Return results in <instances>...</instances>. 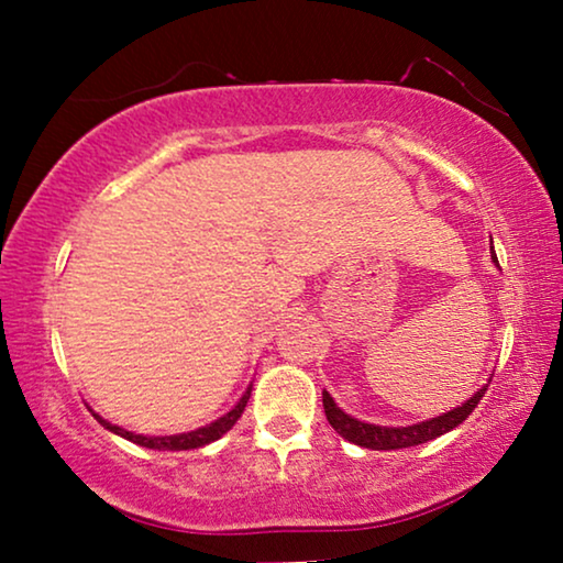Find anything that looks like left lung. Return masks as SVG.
<instances>
[{
  "instance_id": "1",
  "label": "left lung",
  "mask_w": 563,
  "mask_h": 563,
  "mask_svg": "<svg viewBox=\"0 0 563 563\" xmlns=\"http://www.w3.org/2000/svg\"><path fill=\"white\" fill-rule=\"evenodd\" d=\"M492 258H495V264H497L495 253H492ZM487 387H482L461 407H453L451 412H443V415H438V418H430L426 422H418V426H407V428L372 426V422L351 418L349 412H343L341 407L335 405V399L330 397L328 391H322V407H325V418L330 426H333L335 433L343 435L345 441L356 443V445H361V449H372V451H397V449H410V445L428 443V441H433V438L449 433V430L461 426V422H464L468 415L474 412V407L479 405V399L484 397Z\"/></svg>"
}]
</instances>
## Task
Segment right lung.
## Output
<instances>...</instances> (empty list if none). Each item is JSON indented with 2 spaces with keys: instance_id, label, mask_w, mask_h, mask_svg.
Here are the masks:
<instances>
[{
  "instance_id": "right-lung-1",
  "label": "right lung",
  "mask_w": 563,
  "mask_h": 563,
  "mask_svg": "<svg viewBox=\"0 0 563 563\" xmlns=\"http://www.w3.org/2000/svg\"><path fill=\"white\" fill-rule=\"evenodd\" d=\"M249 397H251V387L245 389V395L241 397V402H238L228 415H222V418L210 422V426L191 430V433H179V435H135V433H130V430H125V428L112 426V422H107L104 418H99L97 412H95V418L102 422V426L110 430V433L128 438V441L143 445V449H153V451H189V449H202V445L218 441V438L225 435L228 430L235 426L238 418H241V415H243L245 405H249Z\"/></svg>"
}]
</instances>
